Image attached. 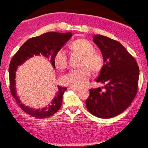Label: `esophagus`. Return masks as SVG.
<instances>
[{"label": "esophagus", "instance_id": "obj_1", "mask_svg": "<svg viewBox=\"0 0 148 148\" xmlns=\"http://www.w3.org/2000/svg\"><path fill=\"white\" fill-rule=\"evenodd\" d=\"M69 89H72V90H77L79 89V87H69Z\"/></svg>", "mask_w": 148, "mask_h": 148}]
</instances>
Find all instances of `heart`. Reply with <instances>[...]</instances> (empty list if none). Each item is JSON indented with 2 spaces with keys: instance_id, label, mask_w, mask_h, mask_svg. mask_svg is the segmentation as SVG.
<instances>
[{
  "instance_id": "obj_1",
  "label": "heart",
  "mask_w": 148,
  "mask_h": 148,
  "mask_svg": "<svg viewBox=\"0 0 148 148\" xmlns=\"http://www.w3.org/2000/svg\"><path fill=\"white\" fill-rule=\"evenodd\" d=\"M69 47L72 52L82 56L79 66L83 67L72 70L64 75L61 81L63 84L71 87H81L88 82L90 75L89 68L95 73H98L101 71L104 65L103 58L101 54L96 52L92 42L85 39L74 40L69 45ZM53 61L55 66L61 71L65 70L68 65V58L63 50H59L56 52Z\"/></svg>"
}]
</instances>
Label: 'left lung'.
<instances>
[{"instance_id": "8db88e82", "label": "left lung", "mask_w": 148, "mask_h": 148, "mask_svg": "<svg viewBox=\"0 0 148 148\" xmlns=\"http://www.w3.org/2000/svg\"><path fill=\"white\" fill-rule=\"evenodd\" d=\"M93 41L100 48L105 62L96 82L106 85L89 90L86 107L94 116L110 119L124 111L135 98L139 67L119 41L101 35L94 36Z\"/></svg>"}]
</instances>
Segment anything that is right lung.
I'll return each instance as SVG.
<instances>
[{"label": "right lung", "instance_id": "obj_1", "mask_svg": "<svg viewBox=\"0 0 148 148\" xmlns=\"http://www.w3.org/2000/svg\"><path fill=\"white\" fill-rule=\"evenodd\" d=\"M71 32L58 33L51 32L32 37L27 40L13 56L9 66L10 88L13 97L14 98L20 108L30 116L41 119L52 116L57 112L62 105L63 93L66 90V87L58 86V92L49 106L42 109H34L25 106L17 96L15 91V72L17 66H19L28 59L36 55H42L50 60L53 68H56L53 58L56 52L60 50L66 42L71 38Z\"/></svg>", "mask_w": 148, "mask_h": 148}]
</instances>
